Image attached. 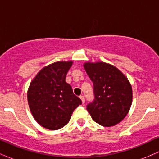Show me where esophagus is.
<instances>
[{"mask_svg":"<svg viewBox=\"0 0 159 159\" xmlns=\"http://www.w3.org/2000/svg\"><path fill=\"white\" fill-rule=\"evenodd\" d=\"M80 97V98H81V102H82V103H84V102H85V100H84V96H79Z\"/></svg>","mask_w":159,"mask_h":159,"instance_id":"1","label":"esophagus"}]
</instances>
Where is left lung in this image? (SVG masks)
<instances>
[{"mask_svg":"<svg viewBox=\"0 0 159 159\" xmlns=\"http://www.w3.org/2000/svg\"><path fill=\"white\" fill-rule=\"evenodd\" d=\"M84 67L93 83L95 99L87 106L92 119L105 127L120 123L132 103V85L127 77L104 62H86Z\"/></svg>","mask_w":159,"mask_h":159,"instance_id":"8db88e82","label":"left lung"}]
</instances>
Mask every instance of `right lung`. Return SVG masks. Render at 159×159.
I'll use <instances>...</instances> for the list:
<instances>
[{"mask_svg":"<svg viewBox=\"0 0 159 159\" xmlns=\"http://www.w3.org/2000/svg\"><path fill=\"white\" fill-rule=\"evenodd\" d=\"M72 61L49 64L36 74L27 90V102L35 120L49 130H57L69 123L82 102L74 95L66 76Z\"/></svg>","mask_w":159,"mask_h":159,"instance_id":"right-lung-1","label":"right lung"}]
</instances>
